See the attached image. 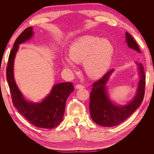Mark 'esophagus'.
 Wrapping results in <instances>:
<instances>
[{
  "label": "esophagus",
  "instance_id": "esophagus-1",
  "mask_svg": "<svg viewBox=\"0 0 154 154\" xmlns=\"http://www.w3.org/2000/svg\"><path fill=\"white\" fill-rule=\"evenodd\" d=\"M75 87H76V89H83L84 86L83 85H81V84H77V85H76V86H75Z\"/></svg>",
  "mask_w": 154,
  "mask_h": 154
}]
</instances>
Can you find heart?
<instances>
[{
	"label": "heart",
	"instance_id": "b5f03b06",
	"mask_svg": "<svg viewBox=\"0 0 154 154\" xmlns=\"http://www.w3.org/2000/svg\"><path fill=\"white\" fill-rule=\"evenodd\" d=\"M113 53V45L109 40L85 35L71 44L70 55L63 56L62 63L66 68L73 69L75 61H84L83 66L87 74L92 78H98L109 69Z\"/></svg>",
	"mask_w": 154,
	"mask_h": 154
}]
</instances>
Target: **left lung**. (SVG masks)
<instances>
[{"instance_id":"obj_1","label":"left lung","mask_w":154,"mask_h":154,"mask_svg":"<svg viewBox=\"0 0 154 154\" xmlns=\"http://www.w3.org/2000/svg\"><path fill=\"white\" fill-rule=\"evenodd\" d=\"M128 46L141 53L140 48L132 35L126 32ZM139 66L140 80L137 93L134 99L125 106H117L110 100L106 91L105 85L113 69L109 71L102 78L93 83L92 91L90 93L89 110L93 120L103 126L111 127L118 125L126 120L142 103L145 94L146 76L144 69L141 63Z\"/></svg>"}]
</instances>
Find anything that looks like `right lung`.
Instances as JSON below:
<instances>
[{
	"instance_id": "obj_1",
	"label": "right lung",
	"mask_w": 154,
	"mask_h": 154,
	"mask_svg": "<svg viewBox=\"0 0 154 154\" xmlns=\"http://www.w3.org/2000/svg\"><path fill=\"white\" fill-rule=\"evenodd\" d=\"M32 27L26 28L16 38L10 52L6 79L11 91L13 105L18 112L34 126L42 128L51 129L61 122L65 112V103L69 95L74 91L73 83H61L55 85L50 94L40 103L27 102L23 97L14 81L13 65L18 45L29 40L32 34Z\"/></svg>"
}]
</instances>
